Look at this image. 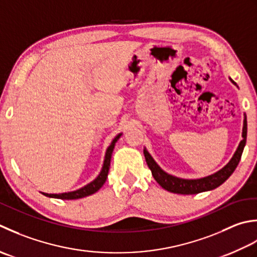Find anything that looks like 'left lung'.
<instances>
[{"instance_id": "left-lung-1", "label": "left lung", "mask_w": 257, "mask_h": 257, "mask_svg": "<svg viewBox=\"0 0 257 257\" xmlns=\"http://www.w3.org/2000/svg\"><path fill=\"white\" fill-rule=\"evenodd\" d=\"M234 85H236L232 78H229ZM237 86V85H236ZM243 140L240 141L238 144L237 150L235 151L233 158L229 160L228 163L225 165L223 169L217 171L214 174H211L205 177H201V179L195 180H186V179H180V177L173 176L169 173H166L159 166L154 159L152 158L148 150L144 149V156L148 163L150 170L152 172V175L155 179V181L164 188V190L176 193V194H184V195H192L197 194V193L206 192L214 190V188L222 185L223 183L226 181L229 176L233 174V172L236 169L240 156H242L243 150L246 144V136H247V121H246V115H244V122H243V132H242Z\"/></svg>"}]
</instances>
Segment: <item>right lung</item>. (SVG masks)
<instances>
[{"instance_id": "obj_1", "label": "right lung", "mask_w": 257, "mask_h": 257, "mask_svg": "<svg viewBox=\"0 0 257 257\" xmlns=\"http://www.w3.org/2000/svg\"><path fill=\"white\" fill-rule=\"evenodd\" d=\"M122 133L117 134L115 136L114 140L109 144V146L106 150L105 153V158H104V163L102 166V170L99 172V174L95 180H93L91 183H88L85 186H83L81 188H78L76 191H72V192H67V193H60V194H49V193H43L42 194L48 196V197H53V198H61V200H77V198H82L88 195H92L94 193L97 192L99 188L103 186L104 183H105L107 179V174H108V170H109V164H111V158H112V153L114 150L115 143L117 142V140L121 138Z\"/></svg>"}]
</instances>
